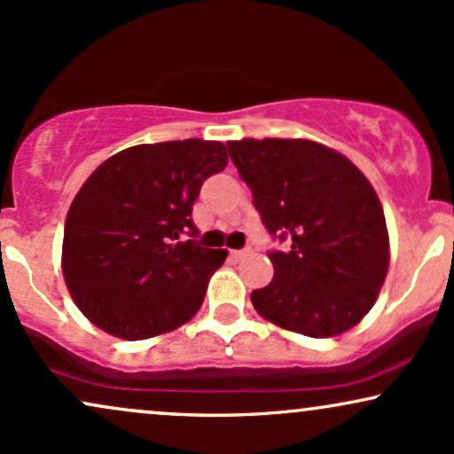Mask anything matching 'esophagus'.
Segmentation results:
<instances>
[{"instance_id": "1", "label": "esophagus", "mask_w": 454, "mask_h": 454, "mask_svg": "<svg viewBox=\"0 0 454 454\" xmlns=\"http://www.w3.org/2000/svg\"><path fill=\"white\" fill-rule=\"evenodd\" d=\"M229 254H231V259H244V256L246 254H248V250H231V253H229Z\"/></svg>"}]
</instances>
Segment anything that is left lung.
Returning a JSON list of instances; mask_svg holds the SVG:
<instances>
[{"label": "left lung", "instance_id": "obj_1", "mask_svg": "<svg viewBox=\"0 0 454 454\" xmlns=\"http://www.w3.org/2000/svg\"><path fill=\"white\" fill-rule=\"evenodd\" d=\"M273 239V279L250 301L265 320L313 339L345 333L371 311L389 267L383 206L345 155L303 138L229 141Z\"/></svg>", "mask_w": 454, "mask_h": 454}]
</instances>
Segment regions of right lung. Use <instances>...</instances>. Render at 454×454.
I'll return each mask as SVG.
<instances>
[{
	"label": "right lung",
	"instance_id": "right-lung-1",
	"mask_svg": "<svg viewBox=\"0 0 454 454\" xmlns=\"http://www.w3.org/2000/svg\"><path fill=\"white\" fill-rule=\"evenodd\" d=\"M225 166V145L187 138L128 147L88 176L65 221L63 276L94 326L141 340L192 320L227 259L195 239L193 201Z\"/></svg>",
	"mask_w": 454,
	"mask_h": 454
}]
</instances>
